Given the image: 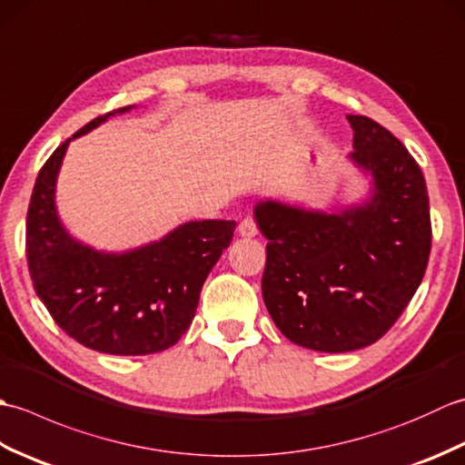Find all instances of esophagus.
<instances>
[{
    "label": "esophagus",
    "mask_w": 465,
    "mask_h": 465,
    "mask_svg": "<svg viewBox=\"0 0 465 465\" xmlns=\"http://www.w3.org/2000/svg\"><path fill=\"white\" fill-rule=\"evenodd\" d=\"M238 232L242 238H255V235H258V225H255L252 217H245V220H242V223L238 225Z\"/></svg>",
    "instance_id": "34e87169"
}]
</instances>
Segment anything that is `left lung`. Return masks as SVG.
I'll return each instance as SVG.
<instances>
[{
	"instance_id": "left-lung-1",
	"label": "left lung",
	"mask_w": 465,
	"mask_h": 465,
	"mask_svg": "<svg viewBox=\"0 0 465 465\" xmlns=\"http://www.w3.org/2000/svg\"><path fill=\"white\" fill-rule=\"evenodd\" d=\"M348 162L368 182L348 205H253L268 238L262 295L290 341L343 353L378 341L420 288L431 248L430 200L416 160L396 135L348 115Z\"/></svg>"
}]
</instances>
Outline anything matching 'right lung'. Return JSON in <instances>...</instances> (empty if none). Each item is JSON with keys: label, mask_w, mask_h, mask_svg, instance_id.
Wrapping results in <instances>:
<instances>
[{"label": "right lung", "mask_w": 465, "mask_h": 465, "mask_svg": "<svg viewBox=\"0 0 465 465\" xmlns=\"http://www.w3.org/2000/svg\"><path fill=\"white\" fill-rule=\"evenodd\" d=\"M132 110L135 105L95 117L57 147L37 175L25 225L27 265L39 300L69 338L112 355H147L177 343L235 230L227 220L185 222L125 252L95 250L69 233L55 203L69 142Z\"/></svg>", "instance_id": "1"}]
</instances>
